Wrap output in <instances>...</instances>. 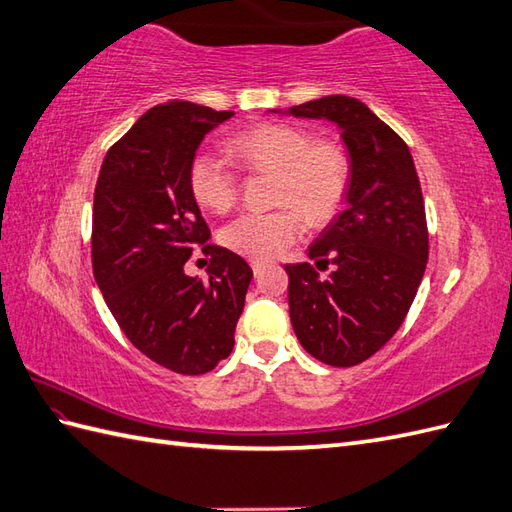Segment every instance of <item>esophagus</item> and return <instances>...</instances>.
Returning <instances> with one entry per match:
<instances>
[{
	"instance_id": "obj_1",
	"label": "esophagus",
	"mask_w": 512,
	"mask_h": 512,
	"mask_svg": "<svg viewBox=\"0 0 512 512\" xmlns=\"http://www.w3.org/2000/svg\"><path fill=\"white\" fill-rule=\"evenodd\" d=\"M266 264H268V261H264V259H251V268H253V272H255V277L259 275L261 270L266 268Z\"/></svg>"
}]
</instances>
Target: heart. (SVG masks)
Segmentation results:
<instances>
[{
    "mask_svg": "<svg viewBox=\"0 0 512 512\" xmlns=\"http://www.w3.org/2000/svg\"><path fill=\"white\" fill-rule=\"evenodd\" d=\"M229 159L248 172L272 174V202L277 209L242 213L220 231L231 251L266 259L299 240L305 220L323 227L336 216L349 192L351 161L336 141H314L310 130L292 124H257L227 141ZM189 192L200 207L229 211L240 196V178L229 163L198 152L189 165Z\"/></svg>",
    "mask_w": 512,
    "mask_h": 512,
    "instance_id": "obj_1",
    "label": "heart"
}]
</instances>
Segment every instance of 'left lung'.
<instances>
[{
	"mask_svg": "<svg viewBox=\"0 0 512 512\" xmlns=\"http://www.w3.org/2000/svg\"><path fill=\"white\" fill-rule=\"evenodd\" d=\"M290 115L338 124L351 157L347 205L307 253L316 266H285L290 320L316 360L355 366L397 334L421 285L430 253L421 183L406 141L364 102L325 95Z\"/></svg>",
	"mask_w": 512,
	"mask_h": 512,
	"instance_id": "1",
	"label": "left lung"
}]
</instances>
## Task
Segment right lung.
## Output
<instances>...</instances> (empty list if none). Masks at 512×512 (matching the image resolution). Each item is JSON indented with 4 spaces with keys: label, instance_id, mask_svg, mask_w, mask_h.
<instances>
[{
    "label": "right lung",
    "instance_id": "right-lung-1",
    "mask_svg": "<svg viewBox=\"0 0 512 512\" xmlns=\"http://www.w3.org/2000/svg\"><path fill=\"white\" fill-rule=\"evenodd\" d=\"M229 117L183 100L154 106L109 148L95 183L93 277L126 338L181 375L229 358L253 279L240 255L207 244L187 181L200 141ZM194 247L210 255L207 280L184 275Z\"/></svg>",
    "mask_w": 512,
    "mask_h": 512
}]
</instances>
